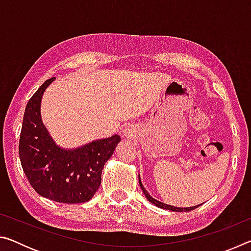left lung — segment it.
I'll return each mask as SVG.
<instances>
[{"instance_id":"obj_1","label":"left lung","mask_w":251,"mask_h":251,"mask_svg":"<svg viewBox=\"0 0 251 251\" xmlns=\"http://www.w3.org/2000/svg\"><path fill=\"white\" fill-rule=\"evenodd\" d=\"M138 180H139V185H141V188H142V190H143V193L145 194V196H146V198L148 199V201H150L151 203H154L155 206L159 207V208H163V209H167V210H172V211H190V210H193V209H196L197 207L201 206V205H197V206H193V207L180 208V207H174V206H171V205H166V203L156 201L155 198H152V197L151 196V195L147 193V190H146L145 188H144V186H143V184H142L141 178H139V176H138Z\"/></svg>"}]
</instances>
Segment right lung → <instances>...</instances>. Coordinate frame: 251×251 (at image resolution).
Listing matches in <instances>:
<instances>
[{
    "label": "right lung",
    "instance_id": "add662e5",
    "mask_svg": "<svg viewBox=\"0 0 251 251\" xmlns=\"http://www.w3.org/2000/svg\"><path fill=\"white\" fill-rule=\"evenodd\" d=\"M54 79L45 80L25 108L19 145L21 164L41 196L57 202H85L100 188L101 171L121 137L114 135L75 150L57 146L41 118L42 96Z\"/></svg>",
    "mask_w": 251,
    "mask_h": 251
}]
</instances>
